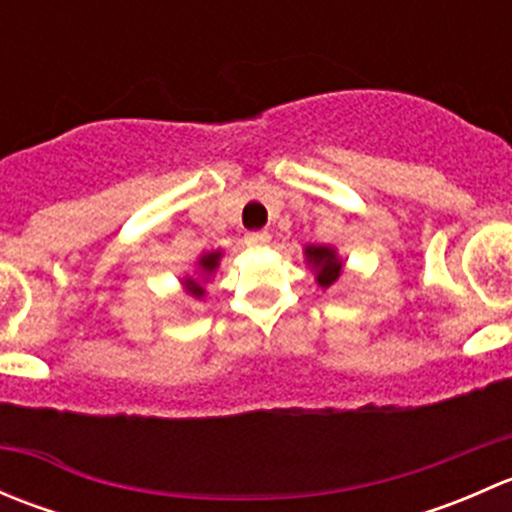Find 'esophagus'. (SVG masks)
Returning a JSON list of instances; mask_svg holds the SVG:
<instances>
[{
	"instance_id": "1",
	"label": "esophagus",
	"mask_w": 512,
	"mask_h": 512,
	"mask_svg": "<svg viewBox=\"0 0 512 512\" xmlns=\"http://www.w3.org/2000/svg\"><path fill=\"white\" fill-rule=\"evenodd\" d=\"M245 242L250 247H265L270 242V232L267 230H252L245 235Z\"/></svg>"
}]
</instances>
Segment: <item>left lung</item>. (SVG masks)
<instances>
[{
	"label": "left lung",
	"mask_w": 512,
	"mask_h": 512,
	"mask_svg": "<svg viewBox=\"0 0 512 512\" xmlns=\"http://www.w3.org/2000/svg\"><path fill=\"white\" fill-rule=\"evenodd\" d=\"M304 262L312 267L314 282L322 289L334 287L344 275V260L339 252L329 245H307L304 247Z\"/></svg>",
	"instance_id": "1"
}]
</instances>
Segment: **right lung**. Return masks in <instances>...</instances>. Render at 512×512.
Instances as JSON below:
<instances>
[{
  "instance_id": "1",
  "label": "right lung",
  "mask_w": 512,
  "mask_h": 512,
  "mask_svg": "<svg viewBox=\"0 0 512 512\" xmlns=\"http://www.w3.org/2000/svg\"><path fill=\"white\" fill-rule=\"evenodd\" d=\"M220 260H223V250H213V252H205V255L198 257L195 262V272L193 275H185L183 277V292L190 294L193 299H203L205 297V285L213 280V275L218 272Z\"/></svg>"
}]
</instances>
